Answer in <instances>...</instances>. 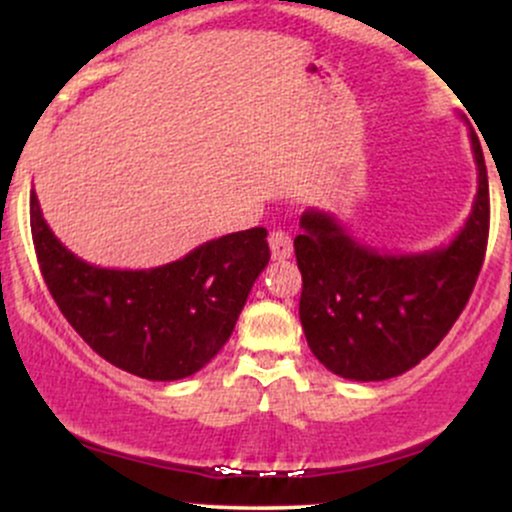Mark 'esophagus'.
<instances>
[{"instance_id": "obj_1", "label": "esophagus", "mask_w": 512, "mask_h": 512, "mask_svg": "<svg viewBox=\"0 0 512 512\" xmlns=\"http://www.w3.org/2000/svg\"><path fill=\"white\" fill-rule=\"evenodd\" d=\"M269 248H272L274 260H289L293 252V240L286 231L274 228V231L269 233Z\"/></svg>"}]
</instances>
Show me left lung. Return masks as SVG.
<instances>
[{
    "mask_svg": "<svg viewBox=\"0 0 512 512\" xmlns=\"http://www.w3.org/2000/svg\"><path fill=\"white\" fill-rule=\"evenodd\" d=\"M479 190L448 248L385 255L356 243L339 221L305 211L293 240L303 276L298 315L317 361L349 380L407 373L443 342L472 296L489 243V178L472 132Z\"/></svg>",
    "mask_w": 512,
    "mask_h": 512,
    "instance_id": "obj_1",
    "label": "left lung"
}]
</instances>
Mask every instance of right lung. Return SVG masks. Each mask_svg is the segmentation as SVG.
I'll return each instance as SVG.
<instances>
[{"mask_svg": "<svg viewBox=\"0 0 512 512\" xmlns=\"http://www.w3.org/2000/svg\"><path fill=\"white\" fill-rule=\"evenodd\" d=\"M31 233L69 325L98 356L146 380H180L207 366L269 262L267 228H250L156 269L93 267L52 236L35 192Z\"/></svg>", "mask_w": 512, "mask_h": 512, "instance_id": "obj_1", "label": "right lung"}]
</instances>
